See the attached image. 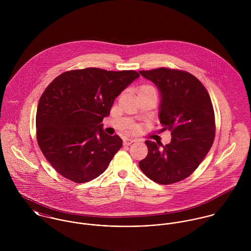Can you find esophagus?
Returning <instances> with one entry per match:
<instances>
[{
	"label": "esophagus",
	"mask_w": 251,
	"mask_h": 251,
	"mask_svg": "<svg viewBox=\"0 0 251 251\" xmlns=\"http://www.w3.org/2000/svg\"><path fill=\"white\" fill-rule=\"evenodd\" d=\"M133 142H134V140L129 139V138H125L124 139V145H126V146H129L130 144H132Z\"/></svg>",
	"instance_id": "34e87169"
}]
</instances>
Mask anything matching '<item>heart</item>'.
I'll return each instance as SVG.
<instances>
[{
	"label": "heart",
	"mask_w": 251,
	"mask_h": 251,
	"mask_svg": "<svg viewBox=\"0 0 251 251\" xmlns=\"http://www.w3.org/2000/svg\"><path fill=\"white\" fill-rule=\"evenodd\" d=\"M150 92H155V89L149 84H143L138 88V95L145 94V93H150Z\"/></svg>",
	"instance_id": "b5f03b06"
}]
</instances>
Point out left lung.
Instances as JSON below:
<instances>
[{
    "instance_id": "obj_1",
    "label": "left lung",
    "mask_w": 251,
    "mask_h": 251,
    "mask_svg": "<svg viewBox=\"0 0 251 251\" xmlns=\"http://www.w3.org/2000/svg\"><path fill=\"white\" fill-rule=\"evenodd\" d=\"M139 72L158 88L161 131L170 130L172 136L165 146L147 140L148 154L139 167L149 179L171 184L190 176L212 148L215 135L213 103L206 88L189 72L167 68Z\"/></svg>"
}]
</instances>
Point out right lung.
<instances>
[{
	"label": "right lung",
	"mask_w": 251,
	"mask_h": 251,
	"mask_svg": "<svg viewBox=\"0 0 251 251\" xmlns=\"http://www.w3.org/2000/svg\"><path fill=\"white\" fill-rule=\"evenodd\" d=\"M139 76L134 71L88 68L64 72L47 86L37 105L36 139L60 175L82 183L106 170L123 140L106 134L100 123Z\"/></svg>",
	"instance_id": "add662e5"
}]
</instances>
